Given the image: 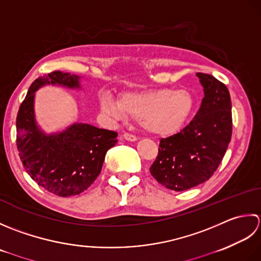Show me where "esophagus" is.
Wrapping results in <instances>:
<instances>
[{
    "label": "esophagus",
    "instance_id": "esophagus-1",
    "mask_svg": "<svg viewBox=\"0 0 261 261\" xmlns=\"http://www.w3.org/2000/svg\"><path fill=\"white\" fill-rule=\"evenodd\" d=\"M123 137L125 138L126 141H129V142H135V141H137V137H136L135 135L129 134V133H125V134L123 135Z\"/></svg>",
    "mask_w": 261,
    "mask_h": 261
}]
</instances>
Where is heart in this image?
I'll return each instance as SVG.
<instances>
[{"label":"heart","mask_w":261,"mask_h":261,"mask_svg":"<svg viewBox=\"0 0 261 261\" xmlns=\"http://www.w3.org/2000/svg\"><path fill=\"white\" fill-rule=\"evenodd\" d=\"M103 113L115 119L127 116L138 119L146 132L156 135L172 134L187 120L194 107L191 94L186 90H146L121 94L119 102L109 97L100 101Z\"/></svg>","instance_id":"obj_1"}]
</instances>
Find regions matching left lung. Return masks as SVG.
I'll return each instance as SVG.
<instances>
[{
    "label": "left lung",
    "instance_id": "8db88e82",
    "mask_svg": "<svg viewBox=\"0 0 261 261\" xmlns=\"http://www.w3.org/2000/svg\"><path fill=\"white\" fill-rule=\"evenodd\" d=\"M204 98L194 119L177 134L162 138L150 172L168 189L182 191L207 181L226 152L232 136L230 92L224 83L196 74Z\"/></svg>",
    "mask_w": 261,
    "mask_h": 261
}]
</instances>
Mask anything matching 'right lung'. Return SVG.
<instances>
[{
	"mask_svg": "<svg viewBox=\"0 0 261 261\" xmlns=\"http://www.w3.org/2000/svg\"><path fill=\"white\" fill-rule=\"evenodd\" d=\"M80 77L54 71L31 84L17 116V147L31 179L61 197L83 193L99 175L106 153L117 143V133L89 124H73L67 129L46 135L36 124L35 92L46 84L80 88Z\"/></svg>",
	"mask_w": 261,
	"mask_h": 261,
	"instance_id": "add662e5",
	"label": "right lung"
}]
</instances>
